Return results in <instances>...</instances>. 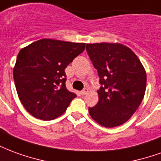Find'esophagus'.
I'll return each mask as SVG.
<instances>
[{
    "mask_svg": "<svg viewBox=\"0 0 161 161\" xmlns=\"http://www.w3.org/2000/svg\"><path fill=\"white\" fill-rule=\"evenodd\" d=\"M88 91H89V90H88L87 88H85V89H84L83 91H81L80 93H81V95H85V94H87Z\"/></svg>",
    "mask_w": 161,
    "mask_h": 161,
    "instance_id": "34e87169",
    "label": "esophagus"
}]
</instances>
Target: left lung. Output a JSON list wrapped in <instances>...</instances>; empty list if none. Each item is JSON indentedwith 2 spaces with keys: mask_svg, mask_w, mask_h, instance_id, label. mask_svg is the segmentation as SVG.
Instances as JSON below:
<instances>
[{
  "mask_svg": "<svg viewBox=\"0 0 161 161\" xmlns=\"http://www.w3.org/2000/svg\"><path fill=\"white\" fill-rule=\"evenodd\" d=\"M86 50L102 85L97 91V104L89 108L90 115L105 128L123 124L143 100L145 68L135 53L120 43L87 44Z\"/></svg>",
  "mask_w": 161,
  "mask_h": 161,
  "instance_id": "8db88e82",
  "label": "left lung"
}]
</instances>
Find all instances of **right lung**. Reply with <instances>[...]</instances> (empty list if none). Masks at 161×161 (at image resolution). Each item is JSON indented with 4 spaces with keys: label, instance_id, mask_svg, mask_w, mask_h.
<instances>
[{
    "label": "right lung",
    "instance_id": "obj_1",
    "mask_svg": "<svg viewBox=\"0 0 161 161\" xmlns=\"http://www.w3.org/2000/svg\"><path fill=\"white\" fill-rule=\"evenodd\" d=\"M85 43L43 39L19 51L14 80L27 112L49 121L64 114L77 95L66 89L64 69L84 51Z\"/></svg>",
    "mask_w": 161,
    "mask_h": 161
}]
</instances>
